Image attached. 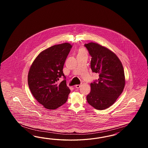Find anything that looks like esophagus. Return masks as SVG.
I'll return each instance as SVG.
<instances>
[{
    "label": "esophagus",
    "instance_id": "obj_1",
    "mask_svg": "<svg viewBox=\"0 0 148 148\" xmlns=\"http://www.w3.org/2000/svg\"><path fill=\"white\" fill-rule=\"evenodd\" d=\"M81 86V84H80V85H75V87L76 88H79Z\"/></svg>",
    "mask_w": 148,
    "mask_h": 148
}]
</instances>
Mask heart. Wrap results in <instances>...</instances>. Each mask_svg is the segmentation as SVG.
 <instances>
[{"label": "heart", "instance_id": "obj_1", "mask_svg": "<svg viewBox=\"0 0 148 148\" xmlns=\"http://www.w3.org/2000/svg\"><path fill=\"white\" fill-rule=\"evenodd\" d=\"M87 56V51L84 47H80L77 51V57Z\"/></svg>", "mask_w": 148, "mask_h": 148}]
</instances>
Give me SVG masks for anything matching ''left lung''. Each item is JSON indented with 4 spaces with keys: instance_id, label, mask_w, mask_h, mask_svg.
<instances>
[{
    "instance_id": "obj_1",
    "label": "left lung",
    "mask_w": 148,
    "mask_h": 148,
    "mask_svg": "<svg viewBox=\"0 0 148 148\" xmlns=\"http://www.w3.org/2000/svg\"><path fill=\"white\" fill-rule=\"evenodd\" d=\"M92 57V72L99 78L90 84V92L87 95L88 103L97 110L110 107L123 92L125 75L121 61L112 51L96 43L85 45Z\"/></svg>"
}]
</instances>
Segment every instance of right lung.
Returning a JSON list of instances; mask_svg holds the SVG:
<instances>
[{
    "label": "right lung",
    "instance_id": "add662e5",
    "mask_svg": "<svg viewBox=\"0 0 148 148\" xmlns=\"http://www.w3.org/2000/svg\"><path fill=\"white\" fill-rule=\"evenodd\" d=\"M72 47L68 43L50 47L37 56L30 68L29 88L36 100L48 110L58 108L67 100L71 90L63 68ZM62 76L64 80L59 84L57 81Z\"/></svg>",
    "mask_w": 148,
    "mask_h": 148
}]
</instances>
